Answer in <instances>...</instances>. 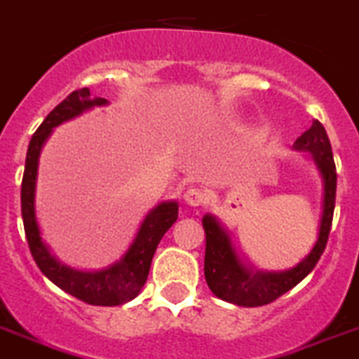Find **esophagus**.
<instances>
[{"label": "esophagus", "mask_w": 359, "mask_h": 359, "mask_svg": "<svg viewBox=\"0 0 359 359\" xmlns=\"http://www.w3.org/2000/svg\"><path fill=\"white\" fill-rule=\"evenodd\" d=\"M183 200H185L187 205H191V207H200L207 201V196L201 189H196V187H191V189H187V192L183 194Z\"/></svg>", "instance_id": "1"}]
</instances>
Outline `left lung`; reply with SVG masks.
Here are the masks:
<instances>
[{"label":"left lung","mask_w":359,"mask_h":359,"mask_svg":"<svg viewBox=\"0 0 359 359\" xmlns=\"http://www.w3.org/2000/svg\"><path fill=\"white\" fill-rule=\"evenodd\" d=\"M292 149L309 152L323 183L318 240L311 252L289 271H254L236 250L231 234L212 214H205V280L214 296L240 307H262L289 292L316 267L325 250L336 201V165L323 125L314 119L309 130L294 142Z\"/></svg>","instance_id":"obj_1"}]
</instances>
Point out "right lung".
<instances>
[{"label":"right lung","mask_w":359,"mask_h":359,"mask_svg":"<svg viewBox=\"0 0 359 359\" xmlns=\"http://www.w3.org/2000/svg\"><path fill=\"white\" fill-rule=\"evenodd\" d=\"M107 103L109 101L105 97H92L88 88H79L69 94L43 119L27 150L25 172L21 183V216H23V226L34 262L52 283L88 305L116 307L130 302L142 292L158 243L177 219V201H161L156 205L142 222L127 252L118 262L101 271H78L61 263L52 254L50 247L43 241L38 217H36V182H38L39 154L45 142L57 125Z\"/></svg>","instance_id":"1"}]
</instances>
